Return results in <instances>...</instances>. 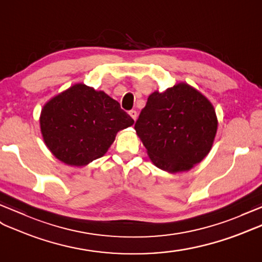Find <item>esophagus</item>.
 Instances as JSON below:
<instances>
[{"label": "esophagus", "instance_id": "1", "mask_svg": "<svg viewBox=\"0 0 262 262\" xmlns=\"http://www.w3.org/2000/svg\"><path fill=\"white\" fill-rule=\"evenodd\" d=\"M129 114L131 116V118L133 119V120H137V117H138V113H137V111L136 110H131L130 112H129Z\"/></svg>", "mask_w": 262, "mask_h": 262}]
</instances>
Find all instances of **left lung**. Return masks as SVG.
Here are the masks:
<instances>
[{"label":"left lung","instance_id":"8db88e82","mask_svg":"<svg viewBox=\"0 0 262 262\" xmlns=\"http://www.w3.org/2000/svg\"><path fill=\"white\" fill-rule=\"evenodd\" d=\"M215 112L209 100L186 83L153 92L135 129L152 162L168 172L187 171L211 150Z\"/></svg>","mask_w":262,"mask_h":262}]
</instances>
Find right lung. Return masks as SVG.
<instances>
[{
	"mask_svg": "<svg viewBox=\"0 0 262 262\" xmlns=\"http://www.w3.org/2000/svg\"><path fill=\"white\" fill-rule=\"evenodd\" d=\"M135 123L119 102L103 91L75 84L43 106L41 132L60 161L82 167L110 148L118 131Z\"/></svg>",
	"mask_w": 262,
	"mask_h": 262,
	"instance_id": "right-lung-1",
	"label": "right lung"
}]
</instances>
